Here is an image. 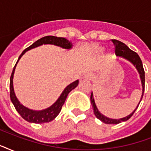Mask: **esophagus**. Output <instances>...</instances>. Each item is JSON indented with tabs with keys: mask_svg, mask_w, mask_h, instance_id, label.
<instances>
[{
	"mask_svg": "<svg viewBox=\"0 0 151 151\" xmlns=\"http://www.w3.org/2000/svg\"><path fill=\"white\" fill-rule=\"evenodd\" d=\"M91 79H92V75L89 74V73H88V74H85V75L82 78L83 81H91Z\"/></svg>",
	"mask_w": 151,
	"mask_h": 151,
	"instance_id": "34e87169",
	"label": "esophagus"
}]
</instances>
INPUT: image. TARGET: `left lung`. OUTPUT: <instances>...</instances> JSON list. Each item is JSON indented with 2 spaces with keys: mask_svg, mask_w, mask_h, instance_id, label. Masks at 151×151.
Wrapping results in <instances>:
<instances>
[{
  "mask_svg": "<svg viewBox=\"0 0 151 151\" xmlns=\"http://www.w3.org/2000/svg\"><path fill=\"white\" fill-rule=\"evenodd\" d=\"M111 41H112V42L114 43V45L115 47V54L117 55V56H122L123 57V58H124V59H126L127 60H129V62H131L132 63L136 66V68L137 69V70H138L139 73V76H140L141 82H142V86H143V94H142L141 99L140 101H139V103L138 106H137V107L136 108V110H134L131 114H129V116H127V117H123V118H121V119H111V118L105 117L104 115L102 114L99 110H98L96 106L92 92L91 93V97H90V99H91V103H92V107H93V110H94V114L95 115H96V117L98 119L100 120V121H102L103 123H105V124H119V123H121V122H126L127 120H129V118L133 115V114L135 113L136 109L138 108L141 100L143 99V92H144V87H145V72H144V69H143L142 61H141L140 58H139V55L137 54L136 52L131 50L125 44H124L123 42H122V41H117V40H111Z\"/></svg>",
  "mask_w": 151,
  "mask_h": 151,
  "instance_id": "1",
  "label": "left lung"
}]
</instances>
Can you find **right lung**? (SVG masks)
Masks as SVG:
<instances>
[{"instance_id":"1","label":"right lung","mask_w":151,"mask_h":151,"mask_svg":"<svg viewBox=\"0 0 151 151\" xmlns=\"http://www.w3.org/2000/svg\"><path fill=\"white\" fill-rule=\"evenodd\" d=\"M55 45L59 46L63 48H66V49H70L72 48V43L70 41H69L68 40H66L64 37H58L55 36H46L44 37H41V39H39L37 41H35L32 45L26 48L23 52H22V54L20 55L18 59L17 63L19 62V59L22 56V55L24 54L27 51L31 49V48H36L37 46L42 45ZM15 63L14 68H13L12 73L11 75L10 78V98L12 102L13 105L15 106V110H17L18 113L19 114L20 116L23 118L24 120L27 121V122H31V123H36V124H41V123H47V122H52V120H54L55 117H57V115L59 114L60 111H61L62 106H63L65 101H66V97L68 96V94L74 89L78 85V80L75 81L74 82L71 83L70 85H69L67 87L64 89L61 96H59L58 100L55 103L50 106L49 108H47L45 110H41V111H35V110H29L28 108L25 107L24 106H22L21 103L19 102L16 96H15V92H14V88H13V75H14V72H15V66L16 64Z\"/></svg>"}]
</instances>
